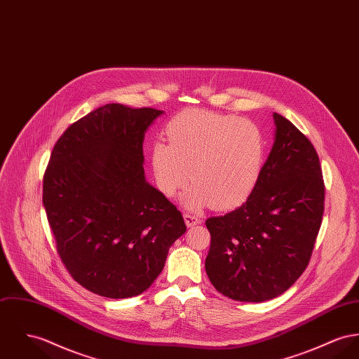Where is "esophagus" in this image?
<instances>
[{
  "label": "esophagus",
  "mask_w": 359,
  "mask_h": 359,
  "mask_svg": "<svg viewBox=\"0 0 359 359\" xmlns=\"http://www.w3.org/2000/svg\"><path fill=\"white\" fill-rule=\"evenodd\" d=\"M184 217H185V223H187V226H188V227H193V226H196V224L201 223V219H200L198 216L194 215V214L185 212V214H184Z\"/></svg>",
  "instance_id": "34e87169"
}]
</instances>
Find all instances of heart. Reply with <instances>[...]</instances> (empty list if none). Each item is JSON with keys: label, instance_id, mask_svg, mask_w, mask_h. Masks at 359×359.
I'll return each mask as SVG.
<instances>
[{"label": "heart", "instance_id": "b5f03b06", "mask_svg": "<svg viewBox=\"0 0 359 359\" xmlns=\"http://www.w3.org/2000/svg\"><path fill=\"white\" fill-rule=\"evenodd\" d=\"M168 142L152 145V168L161 191L174 197L191 181L182 201L196 208H227L252 191L265 155L262 130L250 121L210 110H187L170 121Z\"/></svg>", "mask_w": 359, "mask_h": 359}]
</instances>
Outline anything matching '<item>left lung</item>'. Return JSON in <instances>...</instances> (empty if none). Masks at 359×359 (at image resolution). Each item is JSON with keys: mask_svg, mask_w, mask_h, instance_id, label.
<instances>
[{"mask_svg": "<svg viewBox=\"0 0 359 359\" xmlns=\"http://www.w3.org/2000/svg\"><path fill=\"white\" fill-rule=\"evenodd\" d=\"M275 143L260 177L237 210L205 220L211 246L207 275L216 290L241 302L283 294L311 262L325 187L311 140L273 113Z\"/></svg>", "mask_w": 359, "mask_h": 359, "instance_id": "left-lung-1", "label": "left lung"}]
</instances>
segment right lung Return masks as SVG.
Wrapping results in <instances>:
<instances>
[{"instance_id":"add662e5","label":"right lung","mask_w":359,"mask_h":359,"mask_svg":"<svg viewBox=\"0 0 359 359\" xmlns=\"http://www.w3.org/2000/svg\"><path fill=\"white\" fill-rule=\"evenodd\" d=\"M162 114L109 103L80 118L53 148L43 205L69 275L106 298L142 294L187 231L181 211L144 177V133Z\"/></svg>"}]
</instances>
